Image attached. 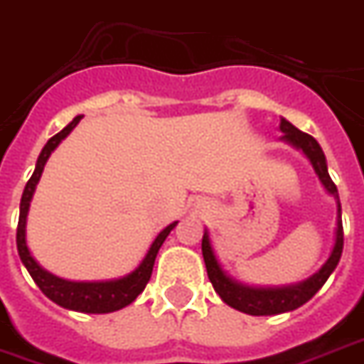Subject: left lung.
Returning a JSON list of instances; mask_svg holds the SVG:
<instances>
[{"mask_svg": "<svg viewBox=\"0 0 364 364\" xmlns=\"http://www.w3.org/2000/svg\"><path fill=\"white\" fill-rule=\"evenodd\" d=\"M281 132H283V139L289 141L294 147L309 156L310 163L316 171L318 178L322 180V184L326 186V190L338 200V229H336V244L331 250L330 258L323 264L322 269L314 273L310 279L302 281L299 285H291V287L281 289H252L238 285L232 279H229L225 272L219 266V262L215 258L213 248L209 242V235L203 232L201 238V254H203V262L208 267V277L211 281V285L217 291V294L221 296L223 301L227 302L232 309L240 310L244 314H252V316H272V314H281V312H289L302 306L304 302H309L314 294L322 289V285L328 281L331 272L338 267L341 252H343V225H341V203H339L338 188L333 184V180L330 178L328 172V164H326V156H323L322 147L318 145V141L312 135L304 134L301 129L287 122L285 118H281Z\"/></svg>", "mask_w": 364, "mask_h": 364, "instance_id": "8db88e82", "label": "left lung"}]
</instances>
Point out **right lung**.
<instances>
[{"instance_id":"right-lung-1","label":"right lung","mask_w":364,"mask_h":364,"mask_svg":"<svg viewBox=\"0 0 364 364\" xmlns=\"http://www.w3.org/2000/svg\"><path fill=\"white\" fill-rule=\"evenodd\" d=\"M83 116H75L73 122H70L68 126L63 127L60 134H55L54 137H50L48 143L44 145L38 161H36V168H34L33 176L26 182L25 192L21 198V213H18V225H17V250L21 256V262L25 264V267L31 273V277L34 283L41 287V291L46 294L50 301H54L55 304H60L63 309L77 310V312H89V314H106V312H114L120 310L127 304L137 299V294L143 293L145 285L149 283L151 273H153V266H155V258L159 254V248L163 246L164 238L171 235V230L176 227V223H171L164 230L159 232V237L155 238V242L151 244L147 256L143 258L139 267L132 272L126 277L116 281H105V283H73V281H65L55 277L52 273H48L46 269H42L36 259L31 256V252L26 248L25 238V227H26V213H28V205L33 200L34 188L38 184V180L44 171L48 156L52 155V151L60 145L63 137H68L73 127L79 124Z\"/></svg>"}]
</instances>
